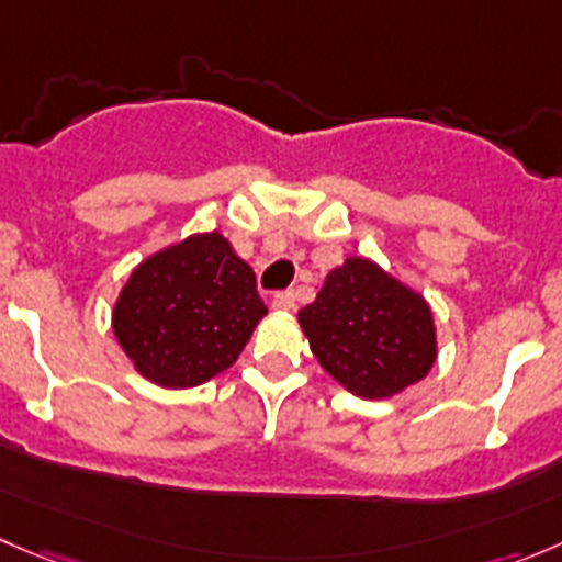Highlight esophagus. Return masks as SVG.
I'll return each mask as SVG.
<instances>
[{"label": "esophagus", "instance_id": "obj_1", "mask_svg": "<svg viewBox=\"0 0 562 562\" xmlns=\"http://www.w3.org/2000/svg\"><path fill=\"white\" fill-rule=\"evenodd\" d=\"M271 307H274V310H293V307H296V293H293V291L274 293V299H271Z\"/></svg>", "mask_w": 562, "mask_h": 562}]
</instances>
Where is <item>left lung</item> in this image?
I'll return each mask as SVG.
<instances>
[{"label":"left lung","mask_w":562,"mask_h":562,"mask_svg":"<svg viewBox=\"0 0 562 562\" xmlns=\"http://www.w3.org/2000/svg\"><path fill=\"white\" fill-rule=\"evenodd\" d=\"M299 323L323 370L361 400L400 394L438 356L427 302L367 258L328 271Z\"/></svg>","instance_id":"obj_1"}]
</instances>
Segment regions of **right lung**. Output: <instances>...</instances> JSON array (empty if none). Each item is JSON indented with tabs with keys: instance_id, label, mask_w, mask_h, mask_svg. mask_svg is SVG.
Returning a JSON list of instances; mask_svg holds the SVG:
<instances>
[{
	"instance_id": "obj_1",
	"label": "right lung",
	"mask_w": 562,
	"mask_h": 562,
	"mask_svg": "<svg viewBox=\"0 0 562 562\" xmlns=\"http://www.w3.org/2000/svg\"><path fill=\"white\" fill-rule=\"evenodd\" d=\"M263 315L252 269L214 231L151 255L130 274L113 334L140 375L190 389L228 370Z\"/></svg>"
}]
</instances>
